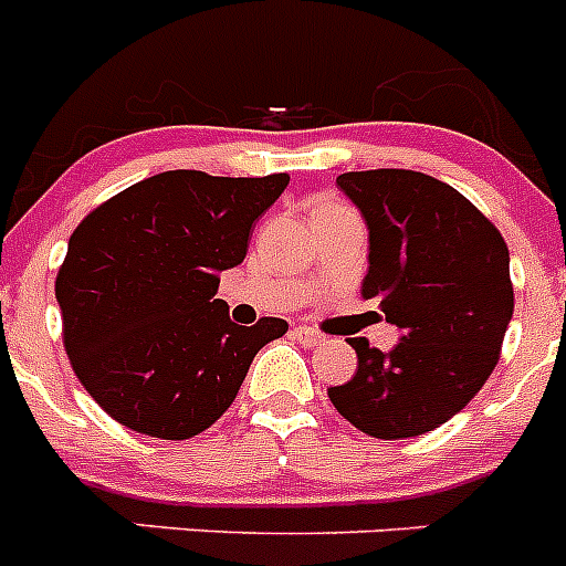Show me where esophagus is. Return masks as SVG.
Masks as SVG:
<instances>
[{
	"label": "esophagus",
	"instance_id": "34e87169",
	"mask_svg": "<svg viewBox=\"0 0 566 566\" xmlns=\"http://www.w3.org/2000/svg\"><path fill=\"white\" fill-rule=\"evenodd\" d=\"M294 337H297L300 343L306 345V348H314V345L326 343V337H323V334L314 332V328H308V326H297V328H294Z\"/></svg>",
	"mask_w": 566,
	"mask_h": 566
}]
</instances>
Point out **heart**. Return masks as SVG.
Here are the masks:
<instances>
[{
  "mask_svg": "<svg viewBox=\"0 0 566 566\" xmlns=\"http://www.w3.org/2000/svg\"><path fill=\"white\" fill-rule=\"evenodd\" d=\"M337 209H345V207H339V203H334V201H323L317 209H314V214H319V212H337Z\"/></svg>",
  "mask_w": 566,
  "mask_h": 566,
  "instance_id": "obj_1",
  "label": "heart"
}]
</instances>
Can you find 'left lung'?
<instances>
[{
	"instance_id": "1",
	"label": "left lung",
	"mask_w": 566,
	"mask_h": 566,
	"mask_svg": "<svg viewBox=\"0 0 566 566\" xmlns=\"http://www.w3.org/2000/svg\"><path fill=\"white\" fill-rule=\"evenodd\" d=\"M337 187L368 227L359 292L402 339L388 354L348 339L357 374L328 399L368 437H419L457 417L496 368L513 317L507 243L462 192L424 172H343Z\"/></svg>"
}]
</instances>
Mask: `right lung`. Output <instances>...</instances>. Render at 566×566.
<instances>
[{
    "label": "right lung",
    "mask_w": 566,
    "mask_h": 566,
    "mask_svg": "<svg viewBox=\"0 0 566 566\" xmlns=\"http://www.w3.org/2000/svg\"><path fill=\"white\" fill-rule=\"evenodd\" d=\"M286 187V172L169 169L113 195L70 234L56 274L64 348L115 422L155 439L198 437L234 402L254 354L289 332L280 317L238 326L214 300Z\"/></svg>",
    "instance_id": "right-lung-1"
}]
</instances>
